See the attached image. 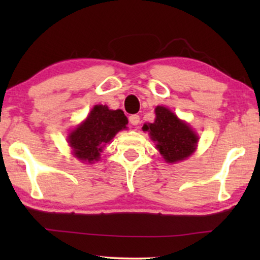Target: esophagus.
<instances>
[{
    "mask_svg": "<svg viewBox=\"0 0 260 260\" xmlns=\"http://www.w3.org/2000/svg\"><path fill=\"white\" fill-rule=\"evenodd\" d=\"M129 122L133 124V125H138V124H140V116H138V115H131L129 117Z\"/></svg>",
    "mask_w": 260,
    "mask_h": 260,
    "instance_id": "obj_1",
    "label": "esophagus"
}]
</instances>
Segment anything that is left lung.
Instances as JSON below:
<instances>
[{"mask_svg": "<svg viewBox=\"0 0 260 260\" xmlns=\"http://www.w3.org/2000/svg\"><path fill=\"white\" fill-rule=\"evenodd\" d=\"M154 123L144 124L143 131H149L152 141L166 162L182 161L193 154L198 143V136L189 125L177 118L169 109L157 106L155 109Z\"/></svg>", "mask_w": 260, "mask_h": 260, "instance_id": "8db88e82", "label": "left lung"}]
</instances>
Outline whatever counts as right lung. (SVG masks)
Instances as JSON below:
<instances>
[{"mask_svg":"<svg viewBox=\"0 0 260 260\" xmlns=\"http://www.w3.org/2000/svg\"><path fill=\"white\" fill-rule=\"evenodd\" d=\"M126 124L127 118L122 110H109L105 105H95L86 120L70 134L69 143L74 156L88 163L97 161L103 147L119 130L125 129Z\"/></svg>","mask_w":260,"mask_h":260,"instance_id":"1","label":"right lung"}]
</instances>
